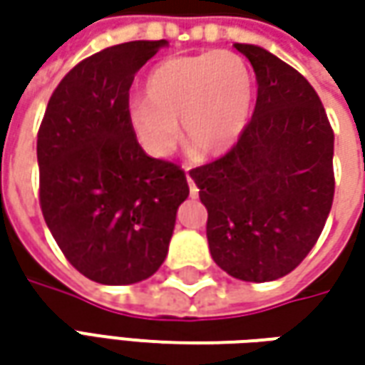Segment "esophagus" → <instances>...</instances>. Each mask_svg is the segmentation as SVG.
Instances as JSON below:
<instances>
[{"instance_id": "1", "label": "esophagus", "mask_w": 365, "mask_h": 365, "mask_svg": "<svg viewBox=\"0 0 365 365\" xmlns=\"http://www.w3.org/2000/svg\"><path fill=\"white\" fill-rule=\"evenodd\" d=\"M187 182H189L190 197H197V195H199V189H197V185H195V180H192V178H190L189 173H187Z\"/></svg>"}]
</instances>
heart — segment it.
<instances>
[{"mask_svg":"<svg viewBox=\"0 0 365 365\" xmlns=\"http://www.w3.org/2000/svg\"><path fill=\"white\" fill-rule=\"evenodd\" d=\"M254 106V77L230 50L173 56L156 64L144 83V101L130 111V123L152 156H170L180 142L199 156L225 154L244 133Z\"/></svg>","mask_w":365,"mask_h":365,"instance_id":"heart-1","label":"heart"}]
</instances>
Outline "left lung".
I'll use <instances>...</instances> for the list:
<instances>
[{"label":"left lung","mask_w":365,"mask_h":365,"mask_svg":"<svg viewBox=\"0 0 365 365\" xmlns=\"http://www.w3.org/2000/svg\"><path fill=\"white\" fill-rule=\"evenodd\" d=\"M258 97L235 146L190 176L207 207V242L221 270L247 282L292 272L313 250L333 205V130L311 83L254 44Z\"/></svg>","instance_id":"left-lung-1"}]
</instances>
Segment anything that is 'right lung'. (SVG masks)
I'll use <instances>...</instances> for the list:
<instances>
[{"label": "right lung", "instance_id": "add662e5", "mask_svg": "<svg viewBox=\"0 0 365 365\" xmlns=\"http://www.w3.org/2000/svg\"><path fill=\"white\" fill-rule=\"evenodd\" d=\"M166 40L109 46L73 66L38 130L40 209L78 272L99 284H133L166 258L185 170L148 156L130 123L133 75Z\"/></svg>", "mask_w": 365, "mask_h": 365}]
</instances>
